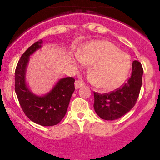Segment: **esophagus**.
<instances>
[{"label": "esophagus", "mask_w": 160, "mask_h": 160, "mask_svg": "<svg viewBox=\"0 0 160 160\" xmlns=\"http://www.w3.org/2000/svg\"><path fill=\"white\" fill-rule=\"evenodd\" d=\"M84 82L83 81V80H76L75 81V88L76 89H79V88H82V87L84 86Z\"/></svg>", "instance_id": "esophagus-1"}]
</instances>
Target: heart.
I'll list each match as a JSON object with an SVG mask.
<instances>
[{"label":"heart","instance_id":"1","mask_svg":"<svg viewBox=\"0 0 160 160\" xmlns=\"http://www.w3.org/2000/svg\"><path fill=\"white\" fill-rule=\"evenodd\" d=\"M79 60L91 64L90 74L93 83L103 90H113L126 79L131 68V59L115 45L105 40L88 43L77 53Z\"/></svg>","mask_w":160,"mask_h":160}]
</instances>
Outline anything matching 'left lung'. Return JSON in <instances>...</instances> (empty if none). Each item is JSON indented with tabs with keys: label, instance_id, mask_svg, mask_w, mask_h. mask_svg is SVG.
I'll list each match as a JSON object with an SVG mask.
<instances>
[{
	"label": "left lung",
	"instance_id": "1",
	"mask_svg": "<svg viewBox=\"0 0 160 160\" xmlns=\"http://www.w3.org/2000/svg\"><path fill=\"white\" fill-rule=\"evenodd\" d=\"M143 69L139 61L132 62V75L121 88L108 93L94 92L95 112L101 118L113 121L120 118L135 106L139 96Z\"/></svg>",
	"mask_w": 160,
	"mask_h": 160
}]
</instances>
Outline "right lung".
Wrapping results in <instances>:
<instances>
[{"label": "right lung", "instance_id": "add662e5", "mask_svg": "<svg viewBox=\"0 0 160 160\" xmlns=\"http://www.w3.org/2000/svg\"><path fill=\"white\" fill-rule=\"evenodd\" d=\"M40 39L22 54L14 72V89L22 109L25 115L35 123L42 126H52L61 122L67 113L71 96L75 90L72 77L62 78L44 96H38L30 91L25 82V71L29 56L42 47Z\"/></svg>", "mask_w": 160, "mask_h": 160}]
</instances>
